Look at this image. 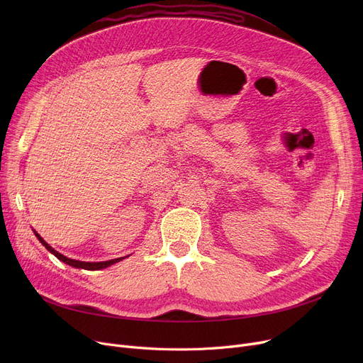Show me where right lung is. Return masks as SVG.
<instances>
[{"instance_id":"right-lung-1","label":"right lung","mask_w":363,"mask_h":363,"mask_svg":"<svg viewBox=\"0 0 363 363\" xmlns=\"http://www.w3.org/2000/svg\"><path fill=\"white\" fill-rule=\"evenodd\" d=\"M35 235H36V238H38V240H40V241L43 242V245L45 247V249H47L50 253H52L57 259L62 260V262H65L66 264L73 266V268L86 269V271H99V269H104V268H107V266H110V264L116 263V262H119V260H122V259H123V257H119V259H111V260H106V262H81V260H73V259H69V257H66V256L60 255L59 252H55L51 245H48V244L41 238V235H38L36 233H35Z\"/></svg>"}]
</instances>
